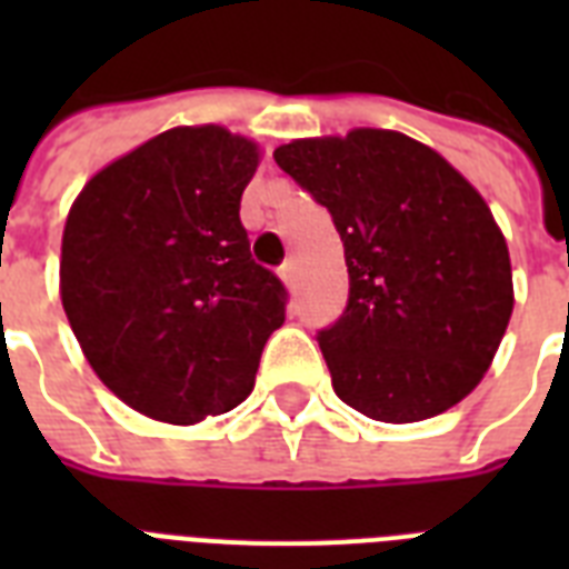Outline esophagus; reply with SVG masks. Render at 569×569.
<instances>
[{
	"label": "esophagus",
	"instance_id": "esophagus-1",
	"mask_svg": "<svg viewBox=\"0 0 569 569\" xmlns=\"http://www.w3.org/2000/svg\"><path fill=\"white\" fill-rule=\"evenodd\" d=\"M280 277H283V283L289 286V289H295V277H298V271H295V262L289 259V262H283L280 266Z\"/></svg>",
	"mask_w": 569,
	"mask_h": 569
}]
</instances>
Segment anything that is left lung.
I'll use <instances>...</instances> for the list:
<instances>
[{"mask_svg":"<svg viewBox=\"0 0 569 569\" xmlns=\"http://www.w3.org/2000/svg\"><path fill=\"white\" fill-rule=\"evenodd\" d=\"M274 162L333 218L348 303L316 333L337 396L378 422L449 410L485 378L513 310L485 197L431 147L387 129L303 138Z\"/></svg>","mask_w":569,"mask_h":569,"instance_id":"left-lung-1","label":"left lung"}]
</instances>
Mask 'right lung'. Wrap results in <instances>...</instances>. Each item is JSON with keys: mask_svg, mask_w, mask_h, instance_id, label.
Returning <instances> with one entry per match:
<instances>
[{"mask_svg": "<svg viewBox=\"0 0 569 569\" xmlns=\"http://www.w3.org/2000/svg\"><path fill=\"white\" fill-rule=\"evenodd\" d=\"M257 164V144L227 129H168L102 168L67 214V321L138 413L191 425L253 389L289 301L239 218Z\"/></svg>", "mask_w": 569, "mask_h": 569, "instance_id": "obj_1", "label": "right lung"}]
</instances>
